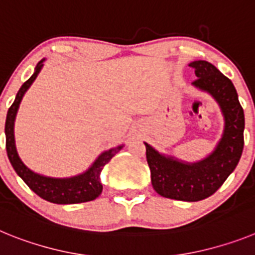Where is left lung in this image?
<instances>
[{
  "label": "left lung",
  "mask_w": 255,
  "mask_h": 255,
  "mask_svg": "<svg viewBox=\"0 0 255 255\" xmlns=\"http://www.w3.org/2000/svg\"><path fill=\"white\" fill-rule=\"evenodd\" d=\"M193 85L215 97L225 116L222 139L215 152L198 163H182L164 157L145 144L152 185L159 195L184 202H198L215 194L238 166L244 148V110L229 78L207 61H194Z\"/></svg>",
  "instance_id": "8db88e82"
}]
</instances>
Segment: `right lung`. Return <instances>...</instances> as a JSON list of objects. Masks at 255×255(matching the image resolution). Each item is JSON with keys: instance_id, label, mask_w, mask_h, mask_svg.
<instances>
[{"instance_id": "1", "label": "right lung", "mask_w": 255, "mask_h": 255, "mask_svg": "<svg viewBox=\"0 0 255 255\" xmlns=\"http://www.w3.org/2000/svg\"><path fill=\"white\" fill-rule=\"evenodd\" d=\"M42 62H43V60L38 62L34 74L21 85L16 94V98L11 105V107L8 108L6 124H4L7 157L17 175L24 180V182L34 191L35 194L43 198L44 200H48L51 203L56 204H75L91 202V200H94L96 198L100 197V194L102 193V184H101L100 179L101 171L103 170L105 164L111 161L112 157L123 148V145H119V147L103 152L87 172L79 175V176L70 177V179H53V177L38 175V173L29 170L17 155L15 139H13V121H15V116H16L17 108H19L22 96L28 91L31 83L34 82V79L37 78L38 73L43 66Z\"/></svg>"}]
</instances>
